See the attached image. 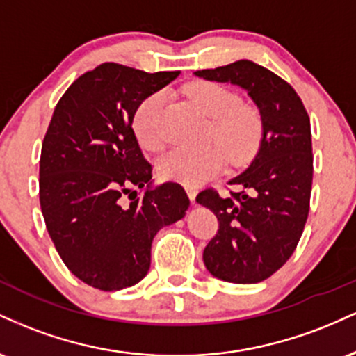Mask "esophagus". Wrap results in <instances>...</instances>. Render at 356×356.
I'll return each instance as SVG.
<instances>
[{
    "label": "esophagus",
    "instance_id": "1",
    "mask_svg": "<svg viewBox=\"0 0 356 356\" xmlns=\"http://www.w3.org/2000/svg\"><path fill=\"white\" fill-rule=\"evenodd\" d=\"M186 192H187V195H189V199H191V202L194 204L195 202V195H197V191L194 189V187H187L186 189Z\"/></svg>",
    "mask_w": 356,
    "mask_h": 356
}]
</instances>
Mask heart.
I'll return each instance as SVG.
<instances>
[{
    "instance_id": "1",
    "label": "heart",
    "mask_w": 356,
    "mask_h": 356,
    "mask_svg": "<svg viewBox=\"0 0 356 356\" xmlns=\"http://www.w3.org/2000/svg\"><path fill=\"white\" fill-rule=\"evenodd\" d=\"M189 97L211 120V137L227 150L232 161L246 159L259 140V120L251 108L239 105L232 90L214 81H201L191 88ZM167 93L155 92L138 105L134 113V130L142 145L159 150L165 144L164 110ZM219 145L201 149H174L161 159L159 170L165 179L195 187L209 181L226 164V152Z\"/></svg>"
}]
</instances>
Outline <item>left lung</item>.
Instances as JSON below:
<instances>
[{
	"mask_svg": "<svg viewBox=\"0 0 356 356\" xmlns=\"http://www.w3.org/2000/svg\"><path fill=\"white\" fill-rule=\"evenodd\" d=\"M248 92L261 115L259 149L229 184L241 189L220 197L206 189L195 197L219 220L204 249V264L218 280L254 284L276 273L295 252L309 212L313 182L312 127L298 93L283 79L249 60L194 72Z\"/></svg>",
	"mask_w": 356,
	"mask_h": 356,
	"instance_id": "obj_1",
	"label": "left lung"
}]
</instances>
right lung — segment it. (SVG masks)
<instances>
[{"label": "right lung", "instance_id": "add662e5", "mask_svg": "<svg viewBox=\"0 0 356 356\" xmlns=\"http://www.w3.org/2000/svg\"><path fill=\"white\" fill-rule=\"evenodd\" d=\"M177 76L102 63L68 87L48 125L40 159L44 224L67 268L102 291L144 280L154 236L189 209L179 184L154 186L132 129L140 102Z\"/></svg>", "mask_w": 356, "mask_h": 356}]
</instances>
